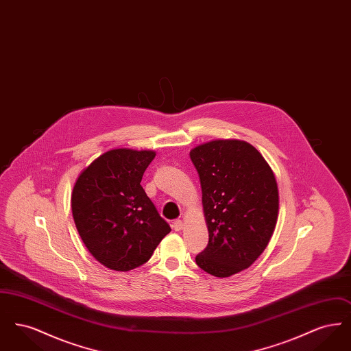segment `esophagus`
Listing matches in <instances>:
<instances>
[{
	"mask_svg": "<svg viewBox=\"0 0 351 351\" xmlns=\"http://www.w3.org/2000/svg\"><path fill=\"white\" fill-rule=\"evenodd\" d=\"M183 222L180 221V219H176V221H173V223H172V229L175 230V232H180L182 229H183Z\"/></svg>",
	"mask_w": 351,
	"mask_h": 351,
	"instance_id": "34e87169",
	"label": "esophagus"
}]
</instances>
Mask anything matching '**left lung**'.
Wrapping results in <instances>:
<instances>
[{"label":"left lung","mask_w":351,"mask_h":351,"mask_svg":"<svg viewBox=\"0 0 351 351\" xmlns=\"http://www.w3.org/2000/svg\"><path fill=\"white\" fill-rule=\"evenodd\" d=\"M189 156L200 176L209 232L196 263L213 276L229 278L267 247L278 221V183L262 154L245 141H210Z\"/></svg>","instance_id":"left-lung-1"}]
</instances>
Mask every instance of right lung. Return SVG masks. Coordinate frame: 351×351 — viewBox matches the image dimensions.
<instances>
[{"label": "right lung", "mask_w": 351, "mask_h": 351, "mask_svg": "<svg viewBox=\"0 0 351 351\" xmlns=\"http://www.w3.org/2000/svg\"><path fill=\"white\" fill-rule=\"evenodd\" d=\"M155 151H106L84 168L71 206L85 247L114 271L146 263L171 228L159 216L141 182Z\"/></svg>", "instance_id": "add662e5"}]
</instances>
